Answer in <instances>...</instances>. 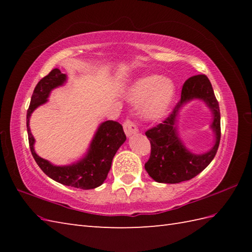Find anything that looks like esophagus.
<instances>
[{"mask_svg":"<svg viewBox=\"0 0 252 252\" xmlns=\"http://www.w3.org/2000/svg\"><path fill=\"white\" fill-rule=\"evenodd\" d=\"M123 129H125V133L126 136H131L138 132V127L136 126V123H134L131 120L125 121V123H123Z\"/></svg>","mask_w":252,"mask_h":252,"instance_id":"esophagus-1","label":"esophagus"}]
</instances>
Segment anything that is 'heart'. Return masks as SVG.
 Here are the masks:
<instances>
[{"label": "heart", "mask_w": 252, "mask_h": 252, "mask_svg": "<svg viewBox=\"0 0 252 252\" xmlns=\"http://www.w3.org/2000/svg\"><path fill=\"white\" fill-rule=\"evenodd\" d=\"M126 98L131 103L142 104L144 120L155 122L167 117L175 98V85L169 78L149 74L136 79L127 89Z\"/></svg>", "instance_id": "1"}]
</instances>
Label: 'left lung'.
<instances>
[{"label": "left lung", "instance_id": "1", "mask_svg": "<svg viewBox=\"0 0 252 252\" xmlns=\"http://www.w3.org/2000/svg\"><path fill=\"white\" fill-rule=\"evenodd\" d=\"M192 99L205 101L213 114L211 127L215 142L209 151L202 154L189 151L180 140L177 130L179 110ZM145 134L152 145L151 157L145 163V170L158 183L175 184L189 181L205 170L215 158L221 138L220 108L207 76L198 74L186 80L182 89L181 99L171 115Z\"/></svg>", "mask_w": 252, "mask_h": 252}]
</instances>
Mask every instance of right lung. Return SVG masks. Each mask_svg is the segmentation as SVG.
<instances>
[{
	"mask_svg": "<svg viewBox=\"0 0 252 252\" xmlns=\"http://www.w3.org/2000/svg\"><path fill=\"white\" fill-rule=\"evenodd\" d=\"M66 81V74L55 68L47 76L41 79L34 88L30 106L27 111V131H28L30 151L37 165L52 180L76 189H96L104 183L111 168L114 156L126 140L123 127L119 122L108 120L100 123L91 141L87 154L77 162L71 164L55 165L49 160L37 156L34 151L35 140L31 134L29 126L31 114L37 107L49 100L47 98L53 90L62 87Z\"/></svg>",
	"mask_w": 252,
	"mask_h": 252,
	"instance_id": "1",
	"label": "right lung"
}]
</instances>
